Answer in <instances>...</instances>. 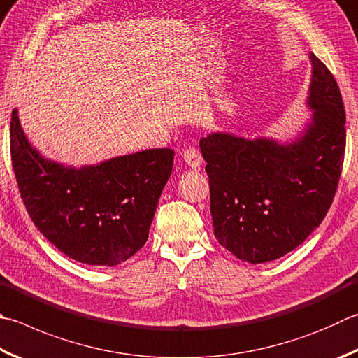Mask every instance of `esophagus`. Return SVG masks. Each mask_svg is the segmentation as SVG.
<instances>
[{
	"label": "esophagus",
	"mask_w": 358,
	"mask_h": 358,
	"mask_svg": "<svg viewBox=\"0 0 358 358\" xmlns=\"http://www.w3.org/2000/svg\"><path fill=\"white\" fill-rule=\"evenodd\" d=\"M182 159H184V162L188 166L194 168V170L199 168L201 164H202L201 154L196 150H192V148H190V150H185L184 152H182Z\"/></svg>",
	"instance_id": "esophagus-1"
}]
</instances>
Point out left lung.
<instances>
[{
  "instance_id": "obj_1",
  "label": "left lung",
  "mask_w": 358,
  "mask_h": 358,
  "mask_svg": "<svg viewBox=\"0 0 358 358\" xmlns=\"http://www.w3.org/2000/svg\"><path fill=\"white\" fill-rule=\"evenodd\" d=\"M307 109L288 140L210 132L199 140L210 184L213 234L248 263H266L298 248L324 220L345 160V107L332 73L310 52Z\"/></svg>"
}]
</instances>
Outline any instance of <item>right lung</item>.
Instances as JSON below:
<instances>
[{
  "label": "right lung",
  "instance_id": "obj_1",
  "mask_svg": "<svg viewBox=\"0 0 358 358\" xmlns=\"http://www.w3.org/2000/svg\"><path fill=\"white\" fill-rule=\"evenodd\" d=\"M12 166L34 224L66 257L115 266L148 240L159 198L171 176L168 148L73 166L43 157L10 118Z\"/></svg>",
  "mask_w": 358,
  "mask_h": 358
}]
</instances>
